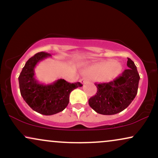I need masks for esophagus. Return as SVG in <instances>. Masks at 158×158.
Listing matches in <instances>:
<instances>
[{
  "mask_svg": "<svg viewBox=\"0 0 158 158\" xmlns=\"http://www.w3.org/2000/svg\"><path fill=\"white\" fill-rule=\"evenodd\" d=\"M80 82L82 83V84H85V83L87 82V79H85V78H82V79H80Z\"/></svg>",
  "mask_w": 158,
  "mask_h": 158,
  "instance_id": "1",
  "label": "esophagus"
}]
</instances>
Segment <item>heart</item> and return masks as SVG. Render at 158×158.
<instances>
[{"mask_svg":"<svg viewBox=\"0 0 158 158\" xmlns=\"http://www.w3.org/2000/svg\"><path fill=\"white\" fill-rule=\"evenodd\" d=\"M123 71V66L114 60L102 61L84 69L85 75L94 79H110L117 77Z\"/></svg>","mask_w":158,"mask_h":158,"instance_id":"heart-1","label":"heart"}]
</instances>
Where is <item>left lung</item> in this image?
Here are the masks:
<instances>
[{
  "label": "left lung",
  "instance_id": "obj_1",
  "mask_svg": "<svg viewBox=\"0 0 158 158\" xmlns=\"http://www.w3.org/2000/svg\"><path fill=\"white\" fill-rule=\"evenodd\" d=\"M127 66L128 69L114 81L95 84L97 93L90 98L88 103L97 113L103 115L118 114L134 100L137 94L139 76L137 67L129 58Z\"/></svg>",
  "mask_w": 158,
  "mask_h": 158
}]
</instances>
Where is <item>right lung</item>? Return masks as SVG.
Listing matches in <instances>:
<instances>
[{
	"mask_svg": "<svg viewBox=\"0 0 158 158\" xmlns=\"http://www.w3.org/2000/svg\"><path fill=\"white\" fill-rule=\"evenodd\" d=\"M50 56L45 52L36 53L27 61L19 77L23 99L32 110L43 115H52L62 111L68 106L70 92L82 86L80 82L71 84L62 79L51 84L40 83L35 79V68L39 61Z\"/></svg>",
	"mask_w": 158,
	"mask_h": 158,
	"instance_id": "right-lung-1",
	"label": "right lung"
}]
</instances>
